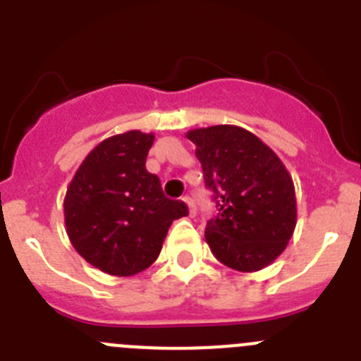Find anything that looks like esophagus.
I'll return each mask as SVG.
<instances>
[{
	"label": "esophagus",
	"instance_id": "1",
	"mask_svg": "<svg viewBox=\"0 0 361 361\" xmlns=\"http://www.w3.org/2000/svg\"><path fill=\"white\" fill-rule=\"evenodd\" d=\"M184 204L188 206V213H190V216H195L197 215V208H195V202H193V199H190V197H184Z\"/></svg>",
	"mask_w": 361,
	"mask_h": 361
}]
</instances>
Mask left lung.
I'll list each match as a JSON object with an SVG mask.
<instances>
[{
    "instance_id": "left-lung-1",
    "label": "left lung",
    "mask_w": 361,
    "mask_h": 361,
    "mask_svg": "<svg viewBox=\"0 0 361 361\" xmlns=\"http://www.w3.org/2000/svg\"><path fill=\"white\" fill-rule=\"evenodd\" d=\"M206 186L219 215L206 224V242L219 262L242 273L273 264L296 228L291 173L264 141L235 124L190 130Z\"/></svg>"
}]
</instances>
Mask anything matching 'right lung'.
I'll return each instance as SVG.
<instances>
[{
    "instance_id": "add662e5",
    "label": "right lung",
    "mask_w": 361,
    "mask_h": 361,
    "mask_svg": "<svg viewBox=\"0 0 361 361\" xmlns=\"http://www.w3.org/2000/svg\"><path fill=\"white\" fill-rule=\"evenodd\" d=\"M155 135L117 133L85 157L66 188L65 226L70 244L95 269L132 276L148 269L186 204L166 199L157 175L146 170Z\"/></svg>"
}]
</instances>
